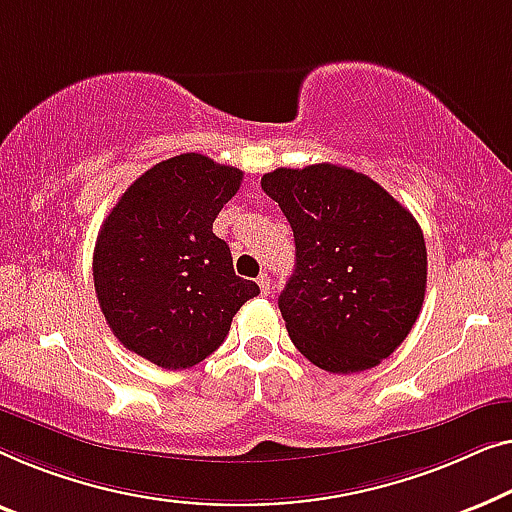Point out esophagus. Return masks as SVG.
I'll list each match as a JSON object with an SVG mask.
<instances>
[{
    "label": "esophagus",
    "mask_w": 512,
    "mask_h": 512,
    "mask_svg": "<svg viewBox=\"0 0 512 512\" xmlns=\"http://www.w3.org/2000/svg\"><path fill=\"white\" fill-rule=\"evenodd\" d=\"M257 285H259V290H262V294H269V292H271V278H269V273H262V276L257 278Z\"/></svg>",
    "instance_id": "obj_1"
}]
</instances>
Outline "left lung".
<instances>
[{
    "instance_id": "left-lung-1",
    "label": "left lung",
    "mask_w": 512,
    "mask_h": 512,
    "mask_svg": "<svg viewBox=\"0 0 512 512\" xmlns=\"http://www.w3.org/2000/svg\"><path fill=\"white\" fill-rule=\"evenodd\" d=\"M262 190L297 246L278 297L292 343L329 373L378 366L422 311L427 246L417 220L385 187L338 164L280 167L262 176Z\"/></svg>"
}]
</instances>
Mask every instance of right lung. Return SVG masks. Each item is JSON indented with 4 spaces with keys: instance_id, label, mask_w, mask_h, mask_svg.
Listing matches in <instances>:
<instances>
[{
    "instance_id": "right-lung-1",
    "label": "right lung",
    "mask_w": 512,
    "mask_h": 512,
    "mask_svg": "<svg viewBox=\"0 0 512 512\" xmlns=\"http://www.w3.org/2000/svg\"><path fill=\"white\" fill-rule=\"evenodd\" d=\"M243 171L199 153L136 178L99 229L92 276L106 322L127 350L190 369L220 348L236 311L259 294L213 234Z\"/></svg>"
}]
</instances>
